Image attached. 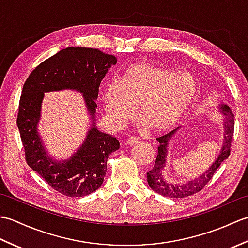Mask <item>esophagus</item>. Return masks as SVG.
I'll return each instance as SVG.
<instances>
[{
  "label": "esophagus",
  "instance_id": "1",
  "mask_svg": "<svg viewBox=\"0 0 248 248\" xmlns=\"http://www.w3.org/2000/svg\"><path fill=\"white\" fill-rule=\"evenodd\" d=\"M140 139L139 138V136H131V138H129L128 139V140H127V143L130 145V146H132V145H136L138 143H140Z\"/></svg>",
  "mask_w": 248,
  "mask_h": 248
}]
</instances>
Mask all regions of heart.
<instances>
[{"instance_id":"b5f03b06","label":"heart","mask_w":248,"mask_h":248,"mask_svg":"<svg viewBox=\"0 0 248 248\" xmlns=\"http://www.w3.org/2000/svg\"><path fill=\"white\" fill-rule=\"evenodd\" d=\"M197 93L198 84L192 73L138 62L124 71L120 83L113 81L105 86L102 100L114 127L133 119L138 109L147 127L164 131L187 113Z\"/></svg>"}]
</instances>
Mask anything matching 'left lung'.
Returning <instances> with one entry per match:
<instances>
[{
    "label": "left lung",
    "instance_id": "obj_1",
    "mask_svg": "<svg viewBox=\"0 0 248 248\" xmlns=\"http://www.w3.org/2000/svg\"><path fill=\"white\" fill-rule=\"evenodd\" d=\"M223 114L226 116L225 120V136H224V144L223 148L218 157L215 161L212 166L205 171L202 176H200L197 179H194L193 181H187L184 184H172L166 182L162 176V170L165 165V159L167 155V143L170 136L176 132V130L170 131L167 134H164L157 138L156 140L160 143V146L157 147V156L155 160V164L150 171L147 172V181H148L149 186L154 189L157 194L163 195V196L170 198H183L187 197L189 195L196 194L202 191V189L207 186L208 182L211 180L215 171L224 160L227 159L231 152V141H232L233 133H234V119L233 115L231 113L230 108L227 105L220 107Z\"/></svg>",
    "mask_w": 248,
    "mask_h": 248
}]
</instances>
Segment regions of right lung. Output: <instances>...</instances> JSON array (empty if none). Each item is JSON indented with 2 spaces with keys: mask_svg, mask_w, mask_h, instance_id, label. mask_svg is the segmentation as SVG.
I'll use <instances>...</instances> for the list:
<instances>
[{
  "mask_svg": "<svg viewBox=\"0 0 248 248\" xmlns=\"http://www.w3.org/2000/svg\"><path fill=\"white\" fill-rule=\"evenodd\" d=\"M117 60L99 49L70 46L49 57L31 72L19 101L17 125L25 161L49 186L68 197H83L101 186L109 155L119 148L114 136L93 125L82 148L69 161L56 163L46 156L36 130L45 92L72 88L81 92L93 117L99 85Z\"/></svg>",
  "mask_w": 248,
  "mask_h": 248,
  "instance_id": "right-lung-1",
  "label": "right lung"
}]
</instances>
